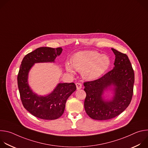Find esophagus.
Returning a JSON list of instances; mask_svg holds the SVG:
<instances>
[{
	"instance_id": "obj_1",
	"label": "esophagus",
	"mask_w": 148,
	"mask_h": 148,
	"mask_svg": "<svg viewBox=\"0 0 148 148\" xmlns=\"http://www.w3.org/2000/svg\"><path fill=\"white\" fill-rule=\"evenodd\" d=\"M75 85H76L77 90H79V89H81L82 88V84L80 82H77L75 84Z\"/></svg>"
}]
</instances>
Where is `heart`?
<instances>
[{"mask_svg":"<svg viewBox=\"0 0 148 148\" xmlns=\"http://www.w3.org/2000/svg\"><path fill=\"white\" fill-rule=\"evenodd\" d=\"M72 66L66 65V70L71 73L74 69L82 72V77L88 80H94L100 77L106 71L111 63L109 57L97 51H82L75 54L71 60Z\"/></svg>","mask_w":148,"mask_h":148,"instance_id":"b5f03b06","label":"heart"}]
</instances>
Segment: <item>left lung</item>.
Listing matches in <instances>:
<instances>
[{"instance_id": "8db88e82", "label": "left lung", "mask_w": 148, "mask_h": 148, "mask_svg": "<svg viewBox=\"0 0 148 148\" xmlns=\"http://www.w3.org/2000/svg\"><path fill=\"white\" fill-rule=\"evenodd\" d=\"M115 55L114 69L101 78L84 83L86 97L84 108L87 115L93 119L107 120L121 114L131 101L134 71L128 57L111 49ZM112 85L115 94L110 101L102 98L105 90Z\"/></svg>"}]
</instances>
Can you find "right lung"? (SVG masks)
<instances>
[{"label":"right lung","instance_id":"add662e5","mask_svg":"<svg viewBox=\"0 0 148 148\" xmlns=\"http://www.w3.org/2000/svg\"><path fill=\"white\" fill-rule=\"evenodd\" d=\"M62 50L61 47H39L26 55L20 67L17 84L22 104L31 114L42 119L60 118L64 113L67 99L76 90V86L74 82L60 83L50 94L38 96L29 86L28 74L34 63L54 62Z\"/></svg>","mask_w":148,"mask_h":148}]
</instances>
